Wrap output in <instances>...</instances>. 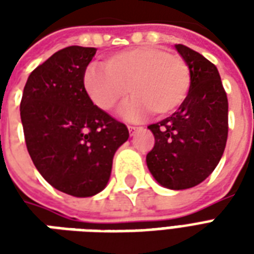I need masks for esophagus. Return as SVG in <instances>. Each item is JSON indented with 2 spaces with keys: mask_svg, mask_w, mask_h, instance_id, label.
<instances>
[{
  "mask_svg": "<svg viewBox=\"0 0 254 254\" xmlns=\"http://www.w3.org/2000/svg\"><path fill=\"white\" fill-rule=\"evenodd\" d=\"M127 129H129V133H130V136H133V134L137 132L140 127H133V125H129V127H127Z\"/></svg>",
  "mask_w": 254,
  "mask_h": 254,
  "instance_id": "esophagus-1",
  "label": "esophagus"
}]
</instances>
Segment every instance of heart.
<instances>
[{"label":"heart","mask_w":254,"mask_h":254,"mask_svg":"<svg viewBox=\"0 0 254 254\" xmlns=\"http://www.w3.org/2000/svg\"><path fill=\"white\" fill-rule=\"evenodd\" d=\"M84 87L95 105L111 111L130 91L132 99L122 106L127 120L143 118L152 111L169 116L181 107L191 87L188 63L159 47H133L105 60V66L91 65L84 73Z\"/></svg>","instance_id":"1"}]
</instances>
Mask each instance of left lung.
Instances as JSON below:
<instances>
[{
  "label": "left lung",
  "mask_w": 254,
  "mask_h": 254,
  "mask_svg": "<svg viewBox=\"0 0 254 254\" xmlns=\"http://www.w3.org/2000/svg\"><path fill=\"white\" fill-rule=\"evenodd\" d=\"M176 49L190 67V92L176 113L148 127L155 144L147 166L162 187L180 190L198 185L218 166L229 133V102L218 67L188 46Z\"/></svg>",
  "instance_id": "left-lung-1"
}]
</instances>
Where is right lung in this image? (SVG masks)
<instances>
[{
	"mask_svg": "<svg viewBox=\"0 0 254 254\" xmlns=\"http://www.w3.org/2000/svg\"><path fill=\"white\" fill-rule=\"evenodd\" d=\"M95 47L69 46L31 72L20 103L25 144L52 187L94 196L109 182L113 156L129 137L125 124L100 110L87 94L84 73Z\"/></svg>",
	"mask_w": 254,
	"mask_h": 254,
	"instance_id": "1",
	"label": "right lung"
}]
</instances>
